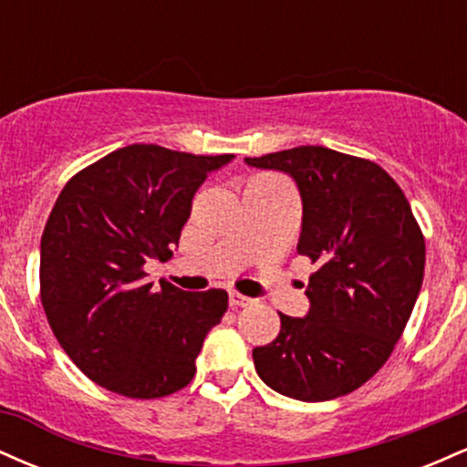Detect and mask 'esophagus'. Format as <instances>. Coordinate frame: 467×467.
I'll return each instance as SVG.
<instances>
[{
  "instance_id": "34e87169",
  "label": "esophagus",
  "mask_w": 467,
  "mask_h": 467,
  "mask_svg": "<svg viewBox=\"0 0 467 467\" xmlns=\"http://www.w3.org/2000/svg\"><path fill=\"white\" fill-rule=\"evenodd\" d=\"M228 303L233 305V307H245V305L252 303V298L244 296V294H239V292H230L228 294Z\"/></svg>"
}]
</instances>
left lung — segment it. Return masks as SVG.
I'll return each instance as SVG.
<instances>
[{"label": "left lung", "instance_id": "obj_1", "mask_svg": "<svg viewBox=\"0 0 467 467\" xmlns=\"http://www.w3.org/2000/svg\"><path fill=\"white\" fill-rule=\"evenodd\" d=\"M245 162L296 182V250L316 265L307 316L278 314V336L252 351L256 373L292 400L351 393L389 360L420 296L426 241L410 203L382 166L334 149L294 147Z\"/></svg>", "mask_w": 467, "mask_h": 467}]
</instances>
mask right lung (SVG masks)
Masks as SVG:
<instances>
[{
    "label": "right lung",
    "mask_w": 467,
    "mask_h": 467,
    "mask_svg": "<svg viewBox=\"0 0 467 467\" xmlns=\"http://www.w3.org/2000/svg\"><path fill=\"white\" fill-rule=\"evenodd\" d=\"M233 158L130 144L63 186L41 237V303L69 360L111 393L164 398L195 375L228 294L153 287L144 264L173 254L195 191Z\"/></svg>",
    "instance_id": "1"
}]
</instances>
